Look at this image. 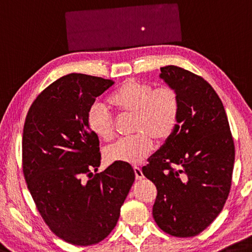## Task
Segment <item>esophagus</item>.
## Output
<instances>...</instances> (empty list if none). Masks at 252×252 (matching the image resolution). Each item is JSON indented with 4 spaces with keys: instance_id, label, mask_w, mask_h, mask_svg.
Returning <instances> with one entry per match:
<instances>
[{
    "instance_id": "34e87169",
    "label": "esophagus",
    "mask_w": 252,
    "mask_h": 252,
    "mask_svg": "<svg viewBox=\"0 0 252 252\" xmlns=\"http://www.w3.org/2000/svg\"><path fill=\"white\" fill-rule=\"evenodd\" d=\"M134 170V175H135V179H138V181H140V179H142L143 177V174H142V170L139 168V167H134L133 168Z\"/></svg>"
}]
</instances>
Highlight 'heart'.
<instances>
[{
	"label": "heart",
	"instance_id": "heart-1",
	"mask_svg": "<svg viewBox=\"0 0 252 252\" xmlns=\"http://www.w3.org/2000/svg\"><path fill=\"white\" fill-rule=\"evenodd\" d=\"M109 103L125 114H133V137L119 139L107 146V162L141 163L154 148V139L163 142L173 135L178 126L179 98L173 87L155 89L149 83L130 78L109 97ZM87 126L97 138L110 140L114 134L113 115L101 103L87 111Z\"/></svg>",
	"mask_w": 252,
	"mask_h": 252
}]
</instances>
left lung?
<instances>
[{
    "label": "left lung",
    "instance_id": "1",
    "mask_svg": "<svg viewBox=\"0 0 252 252\" xmlns=\"http://www.w3.org/2000/svg\"><path fill=\"white\" fill-rule=\"evenodd\" d=\"M160 71L178 94V126L142 173L157 187V225L174 237H194L217 219L229 196L233 138L222 101L204 78L173 65Z\"/></svg>",
    "mask_w": 252,
    "mask_h": 252
}]
</instances>
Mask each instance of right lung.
<instances>
[{"label": "right lung", "instance_id": "obj_1", "mask_svg": "<svg viewBox=\"0 0 252 252\" xmlns=\"http://www.w3.org/2000/svg\"><path fill=\"white\" fill-rule=\"evenodd\" d=\"M113 84L85 74L63 76L34 99L23 126L28 189L50 230L75 246L95 245L111 233L134 182L130 163L113 162L96 173L99 141L86 115Z\"/></svg>", "mask_w": 252, "mask_h": 252}]
</instances>
